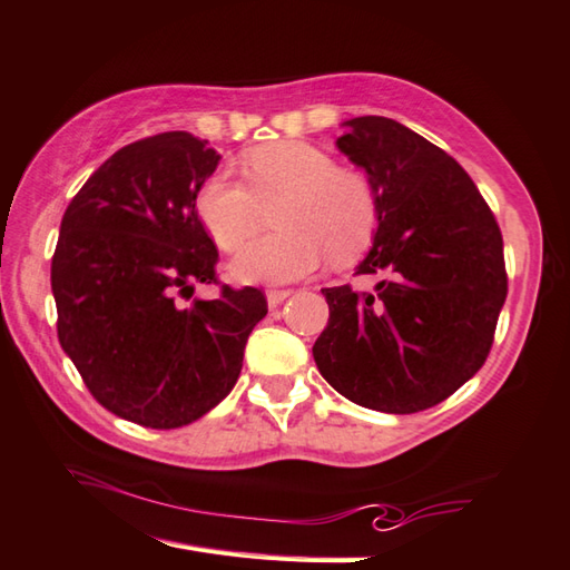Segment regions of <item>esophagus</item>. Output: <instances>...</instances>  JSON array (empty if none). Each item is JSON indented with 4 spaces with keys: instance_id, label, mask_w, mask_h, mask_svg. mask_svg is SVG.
<instances>
[{
    "instance_id": "esophagus-1",
    "label": "esophagus",
    "mask_w": 570,
    "mask_h": 570,
    "mask_svg": "<svg viewBox=\"0 0 570 570\" xmlns=\"http://www.w3.org/2000/svg\"><path fill=\"white\" fill-rule=\"evenodd\" d=\"M292 294H294L292 288H268V292H266V302H268V306L276 308L278 304H284L286 298L292 296Z\"/></svg>"
}]
</instances>
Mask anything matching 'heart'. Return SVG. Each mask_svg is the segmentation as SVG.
<instances>
[{
    "instance_id": "heart-1",
    "label": "heart",
    "mask_w": 570,
    "mask_h": 570,
    "mask_svg": "<svg viewBox=\"0 0 570 570\" xmlns=\"http://www.w3.org/2000/svg\"><path fill=\"white\" fill-rule=\"evenodd\" d=\"M246 181L212 174L196 191V214L222 252H239L264 226L266 209L278 234L234 258L236 282H294L331 256L336 266L358 262L379 229V196L356 169L336 167L306 141H274L244 154Z\"/></svg>"
}]
</instances>
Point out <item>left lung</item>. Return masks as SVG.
<instances>
[{
	"label": "left lung",
	"instance_id": "1",
	"mask_svg": "<svg viewBox=\"0 0 570 570\" xmlns=\"http://www.w3.org/2000/svg\"><path fill=\"white\" fill-rule=\"evenodd\" d=\"M336 147L366 171L379 229L356 274L374 294L321 288L328 324L314 361L331 386L384 413L431 409L483 366L509 292L501 229L469 174L386 117L344 121Z\"/></svg>",
	"mask_w": 570,
	"mask_h": 570
}]
</instances>
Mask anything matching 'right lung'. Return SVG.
Wrapping results in <instances>:
<instances>
[{
    "mask_svg": "<svg viewBox=\"0 0 570 570\" xmlns=\"http://www.w3.org/2000/svg\"><path fill=\"white\" fill-rule=\"evenodd\" d=\"M219 154L189 131L134 141L101 164L61 216L51 294L57 334L101 406L147 429H179L229 396L266 316L254 286L216 284L219 252L196 191Z\"/></svg>",
    "mask_w": 570,
    "mask_h": 570,
    "instance_id": "obj_1",
    "label": "right lung"
}]
</instances>
